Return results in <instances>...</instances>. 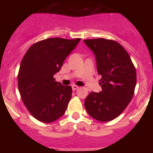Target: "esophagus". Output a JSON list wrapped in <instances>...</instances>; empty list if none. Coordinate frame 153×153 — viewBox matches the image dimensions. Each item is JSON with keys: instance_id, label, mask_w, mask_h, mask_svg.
<instances>
[{"instance_id": "34e87169", "label": "esophagus", "mask_w": 153, "mask_h": 153, "mask_svg": "<svg viewBox=\"0 0 153 153\" xmlns=\"http://www.w3.org/2000/svg\"><path fill=\"white\" fill-rule=\"evenodd\" d=\"M78 88H79V86H76V85H73V86H72V89H73V90H77Z\"/></svg>"}]
</instances>
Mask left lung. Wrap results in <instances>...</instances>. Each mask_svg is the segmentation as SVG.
<instances>
[{
    "mask_svg": "<svg viewBox=\"0 0 153 153\" xmlns=\"http://www.w3.org/2000/svg\"><path fill=\"white\" fill-rule=\"evenodd\" d=\"M101 75L100 93L92 92L84 106L90 117L100 122L117 118L130 102L136 84V71L129 53L118 42L104 38L87 39Z\"/></svg>",
    "mask_w": 153,
    "mask_h": 153,
    "instance_id": "8db88e82",
    "label": "left lung"
}]
</instances>
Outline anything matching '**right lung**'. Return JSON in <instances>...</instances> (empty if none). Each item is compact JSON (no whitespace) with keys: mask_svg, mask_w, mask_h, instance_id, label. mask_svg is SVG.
I'll return each instance as SVG.
<instances>
[{"mask_svg":"<svg viewBox=\"0 0 153 153\" xmlns=\"http://www.w3.org/2000/svg\"><path fill=\"white\" fill-rule=\"evenodd\" d=\"M80 38L53 37L36 42L21 60L18 89L28 111L40 122L52 123L64 114L72 97V87L56 82L53 75L76 47Z\"/></svg>","mask_w":153,"mask_h":153,"instance_id":"obj_1","label":"right lung"}]
</instances>
